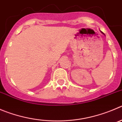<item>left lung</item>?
Returning <instances> with one entry per match:
<instances>
[{
  "label": "left lung",
  "mask_w": 122,
  "mask_h": 122,
  "mask_svg": "<svg viewBox=\"0 0 122 122\" xmlns=\"http://www.w3.org/2000/svg\"><path fill=\"white\" fill-rule=\"evenodd\" d=\"M101 33H102V34H103V35H105L104 33H103V32H102V31H101Z\"/></svg>",
  "instance_id": "1"
}]
</instances>
